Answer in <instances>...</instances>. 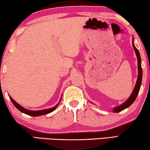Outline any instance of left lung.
I'll list each match as a JSON object with an SVG mask.
<instances>
[{
  "mask_svg": "<svg viewBox=\"0 0 150 150\" xmlns=\"http://www.w3.org/2000/svg\"><path fill=\"white\" fill-rule=\"evenodd\" d=\"M132 46L135 50V52H136V54L137 57V60H138V69H139L138 79H137L136 85H135L134 89V90H133L132 95L130 96V98H128V100H127L126 102H125L124 104H122V105L119 106H117V107L114 108L113 111L115 112H119L122 111V110H123L126 109V108L129 107V106H130L131 104H132L133 102L135 101L137 96H138L139 90H140L141 82H142V76H143V71H142V67H141V56H140V54H139V50H137V48L135 47L134 42H132Z\"/></svg>",
  "mask_w": 150,
  "mask_h": 150,
  "instance_id": "obj_1",
  "label": "left lung"
}]
</instances>
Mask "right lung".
<instances>
[{
	"label": "right lung",
	"mask_w": 150,
	"mask_h": 150,
	"mask_svg": "<svg viewBox=\"0 0 150 150\" xmlns=\"http://www.w3.org/2000/svg\"><path fill=\"white\" fill-rule=\"evenodd\" d=\"M9 98H10V100H11L12 103L13 104V105L15 106L16 107L20 110V111L24 112V113L28 115L33 116V117H38V116L43 115H46L48 113H50V112H52L53 110H54L55 108H57V106L59 105V104H58L56 106H54V107H53V108H48V109H45V110H38V111H34V110H28L25 109V108L22 107L21 106L19 105L17 102H16L15 101H14V100L11 98V97H10L9 96Z\"/></svg>",
	"instance_id": "add662e5"
}]
</instances>
